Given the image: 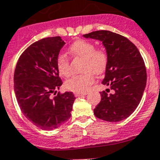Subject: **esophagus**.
Segmentation results:
<instances>
[{"mask_svg": "<svg viewBox=\"0 0 160 160\" xmlns=\"http://www.w3.org/2000/svg\"><path fill=\"white\" fill-rule=\"evenodd\" d=\"M75 97H80V96L87 95V93H75Z\"/></svg>", "mask_w": 160, "mask_h": 160, "instance_id": "1", "label": "esophagus"}]
</instances>
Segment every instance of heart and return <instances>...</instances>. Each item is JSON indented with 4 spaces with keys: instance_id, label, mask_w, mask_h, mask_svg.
I'll use <instances>...</instances> for the list:
<instances>
[{
    "instance_id": "obj_1",
    "label": "heart",
    "mask_w": 160,
    "mask_h": 160,
    "mask_svg": "<svg viewBox=\"0 0 160 160\" xmlns=\"http://www.w3.org/2000/svg\"><path fill=\"white\" fill-rule=\"evenodd\" d=\"M69 53L75 58L83 60L81 75L75 76L65 83L66 89L76 93L86 92L94 82V73H102L108 64V54L103 49H95L93 43L78 40L71 44ZM57 69L62 76H70L69 59L66 55H59L56 61Z\"/></svg>"
}]
</instances>
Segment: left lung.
Wrapping results in <instances>:
<instances>
[{"instance_id":"1","label":"left lung","mask_w":160,"mask_h":160,"mask_svg":"<svg viewBox=\"0 0 160 160\" xmlns=\"http://www.w3.org/2000/svg\"><path fill=\"white\" fill-rule=\"evenodd\" d=\"M83 37L102 41L108 54L102 83L109 89L100 92L94 116L112 123L127 119L137 108L146 86V69L138 49L127 37L111 31H94Z\"/></svg>"}]
</instances>
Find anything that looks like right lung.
Masks as SVG:
<instances>
[{
  "instance_id": "obj_1",
  "label": "right lung",
  "mask_w": 160,
  "mask_h": 160,
  "mask_svg": "<svg viewBox=\"0 0 160 160\" xmlns=\"http://www.w3.org/2000/svg\"><path fill=\"white\" fill-rule=\"evenodd\" d=\"M65 44L60 37L33 43L19 57L14 73L20 109L31 123L45 131L56 129L67 121L76 98L68 91L55 95V90L62 84L56 61Z\"/></svg>"
}]
</instances>
